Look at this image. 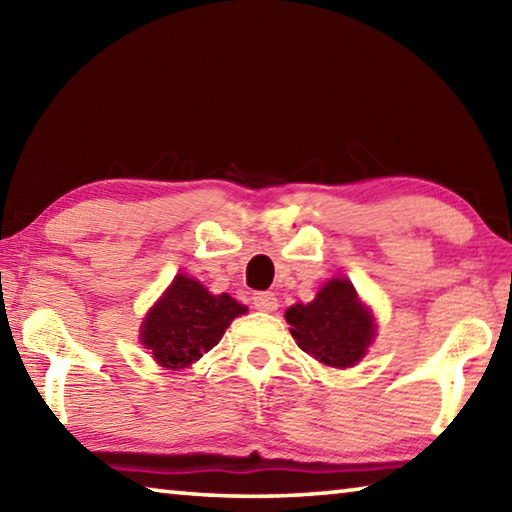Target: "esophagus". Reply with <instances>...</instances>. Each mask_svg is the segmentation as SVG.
<instances>
[{
	"label": "esophagus",
	"mask_w": 512,
	"mask_h": 512,
	"mask_svg": "<svg viewBox=\"0 0 512 512\" xmlns=\"http://www.w3.org/2000/svg\"><path fill=\"white\" fill-rule=\"evenodd\" d=\"M253 305L257 311H275L277 309V298L271 291H259L253 293Z\"/></svg>",
	"instance_id": "obj_1"
}]
</instances>
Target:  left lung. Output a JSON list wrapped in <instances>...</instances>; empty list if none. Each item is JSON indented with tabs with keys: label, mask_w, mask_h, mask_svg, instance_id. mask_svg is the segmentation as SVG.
<instances>
[{
	"label": "left lung",
	"mask_w": 512,
	"mask_h": 512,
	"mask_svg": "<svg viewBox=\"0 0 512 512\" xmlns=\"http://www.w3.org/2000/svg\"><path fill=\"white\" fill-rule=\"evenodd\" d=\"M298 348L332 368H352L375 339V318L359 300L352 282L332 277L307 305L287 309Z\"/></svg>",
	"instance_id": "8db88e82"
}]
</instances>
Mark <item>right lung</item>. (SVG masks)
<instances>
[{
    "label": "right lung",
    "instance_id": "add662e5",
    "mask_svg": "<svg viewBox=\"0 0 512 512\" xmlns=\"http://www.w3.org/2000/svg\"><path fill=\"white\" fill-rule=\"evenodd\" d=\"M241 314L246 307L228 293L212 296L201 282L180 273L146 314L140 341L162 368L180 370L210 352Z\"/></svg>",
    "mask_w": 512,
    "mask_h": 512
}]
</instances>
